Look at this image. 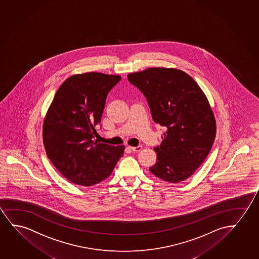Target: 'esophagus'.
I'll return each mask as SVG.
<instances>
[{
    "label": "esophagus",
    "instance_id": "1",
    "mask_svg": "<svg viewBox=\"0 0 259 259\" xmlns=\"http://www.w3.org/2000/svg\"><path fill=\"white\" fill-rule=\"evenodd\" d=\"M130 148L133 151V152H139L140 150L142 149V146H130Z\"/></svg>",
    "mask_w": 259,
    "mask_h": 259
}]
</instances>
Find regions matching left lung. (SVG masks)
Instances as JSON below:
<instances>
[{
  "mask_svg": "<svg viewBox=\"0 0 259 259\" xmlns=\"http://www.w3.org/2000/svg\"><path fill=\"white\" fill-rule=\"evenodd\" d=\"M127 80L146 97L154 122L167 128L153 148L157 162L150 171L167 182L186 180L215 140V117L206 96L192 77L175 68H148Z\"/></svg>",
  "mask_w": 259,
  "mask_h": 259,
  "instance_id": "obj_1",
  "label": "left lung"
}]
</instances>
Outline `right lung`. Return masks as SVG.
<instances>
[{"instance_id":"1","label":"right lung","mask_w":259,"mask_h":259,"mask_svg":"<svg viewBox=\"0 0 259 259\" xmlns=\"http://www.w3.org/2000/svg\"><path fill=\"white\" fill-rule=\"evenodd\" d=\"M120 75L101 73L75 74L59 87L44 122L47 156L70 182L90 186L113 172L123 155L124 146L94 141L106 97Z\"/></svg>"}]
</instances>
